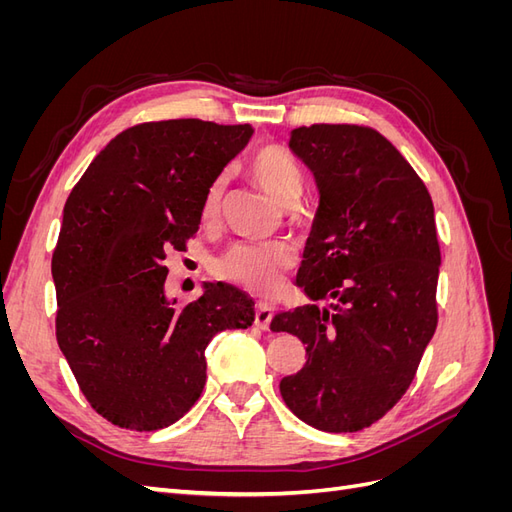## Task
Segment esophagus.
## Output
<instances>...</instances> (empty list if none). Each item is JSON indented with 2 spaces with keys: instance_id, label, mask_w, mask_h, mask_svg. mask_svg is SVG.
<instances>
[{
  "instance_id": "1",
  "label": "esophagus",
  "mask_w": 512,
  "mask_h": 512,
  "mask_svg": "<svg viewBox=\"0 0 512 512\" xmlns=\"http://www.w3.org/2000/svg\"><path fill=\"white\" fill-rule=\"evenodd\" d=\"M271 318H273L271 305H267V303H256V309H254V324H256V327H258V329H269Z\"/></svg>"
}]
</instances>
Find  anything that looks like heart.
<instances>
[{
    "label": "heart",
    "mask_w": 512,
    "mask_h": 512,
    "mask_svg": "<svg viewBox=\"0 0 512 512\" xmlns=\"http://www.w3.org/2000/svg\"><path fill=\"white\" fill-rule=\"evenodd\" d=\"M254 179L280 205H290L303 190V170L292 153L277 145L260 147L250 162ZM226 190V175L215 177L200 205V218L213 222L220 215ZM294 265V252L284 243H237L226 250L215 271L228 282H235L256 294H271L282 286L286 271Z\"/></svg>",
    "instance_id": "heart-1"
}]
</instances>
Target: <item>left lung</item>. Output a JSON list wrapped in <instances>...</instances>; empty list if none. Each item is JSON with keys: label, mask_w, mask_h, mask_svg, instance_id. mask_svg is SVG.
I'll use <instances>...</instances> for the list:
<instances>
[{"label": "left lung", "mask_w": 512, "mask_h": 512, "mask_svg": "<svg viewBox=\"0 0 512 512\" xmlns=\"http://www.w3.org/2000/svg\"><path fill=\"white\" fill-rule=\"evenodd\" d=\"M320 207L297 284L312 301L271 320L305 344L280 382L286 406L320 431H361L404 397L438 327L440 243L423 179L369 126L314 123L290 134Z\"/></svg>", "instance_id": "obj_1"}]
</instances>
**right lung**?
<instances>
[{"label": "right lung", "mask_w": 512, "mask_h": 512, "mask_svg": "<svg viewBox=\"0 0 512 512\" xmlns=\"http://www.w3.org/2000/svg\"><path fill=\"white\" fill-rule=\"evenodd\" d=\"M252 126L203 119L138 123L74 185L51 260L55 333L89 406L130 431L173 425L203 393L215 333L247 329L254 301L230 284L168 301L164 265L198 230L209 183Z\"/></svg>", "instance_id": "right-lung-1"}]
</instances>
